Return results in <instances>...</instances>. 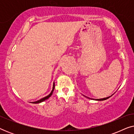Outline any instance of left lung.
Instances as JSON below:
<instances>
[{"instance_id": "obj_1", "label": "left lung", "mask_w": 134, "mask_h": 134, "mask_svg": "<svg viewBox=\"0 0 134 134\" xmlns=\"http://www.w3.org/2000/svg\"><path fill=\"white\" fill-rule=\"evenodd\" d=\"M112 94V95H113ZM112 95H111V96H109V97H107V98H102V99H92V98H88V97H87V96H85L86 98H88V99H93V100H106V99H109V98H110V97L112 96Z\"/></svg>"}]
</instances>
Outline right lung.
Returning a JSON list of instances; mask_svg holds the SVG:
<instances>
[{
  "mask_svg": "<svg viewBox=\"0 0 134 134\" xmlns=\"http://www.w3.org/2000/svg\"><path fill=\"white\" fill-rule=\"evenodd\" d=\"M54 88H55V83L54 82V84H53L52 90V91H51V92L50 94H48V95H47V96H46L44 97V98H43L40 99H39V100H36V101L32 102V103H33V104H38V103H41V102H43V101H44V100H47V99H49V98H50V97H51V96H52V93H53V91H54Z\"/></svg>",
  "mask_w": 134,
  "mask_h": 134,
  "instance_id": "right-lung-1",
  "label": "right lung"
}]
</instances>
